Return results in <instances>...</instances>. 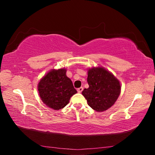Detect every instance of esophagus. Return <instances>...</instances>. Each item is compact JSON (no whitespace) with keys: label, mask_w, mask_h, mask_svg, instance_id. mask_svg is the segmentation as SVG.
<instances>
[{"label":"esophagus","mask_w":155,"mask_h":155,"mask_svg":"<svg viewBox=\"0 0 155 155\" xmlns=\"http://www.w3.org/2000/svg\"><path fill=\"white\" fill-rule=\"evenodd\" d=\"M83 90V87H81L77 89V91H78V93H81V92H82Z\"/></svg>","instance_id":"obj_1"}]
</instances>
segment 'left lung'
<instances>
[{"label":"left lung","instance_id":"8db88e82","mask_svg":"<svg viewBox=\"0 0 155 155\" xmlns=\"http://www.w3.org/2000/svg\"><path fill=\"white\" fill-rule=\"evenodd\" d=\"M89 87L82 94L88 105L96 111H106L114 105L120 94L119 81L103 68H92L88 70Z\"/></svg>","mask_w":155,"mask_h":155}]
</instances>
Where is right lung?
Listing matches in <instances>:
<instances>
[{
  "label": "right lung",
  "mask_w": 155,
  "mask_h": 155,
  "mask_svg": "<svg viewBox=\"0 0 155 155\" xmlns=\"http://www.w3.org/2000/svg\"><path fill=\"white\" fill-rule=\"evenodd\" d=\"M38 91L43 103L54 110L64 108L77 92L64 68L47 73L38 84Z\"/></svg>",
  "instance_id": "1"
}]
</instances>
